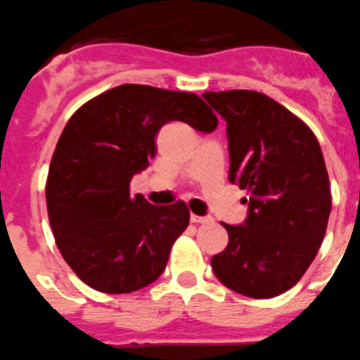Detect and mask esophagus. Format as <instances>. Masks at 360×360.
I'll return each instance as SVG.
<instances>
[{"instance_id":"34e87169","label":"esophagus","mask_w":360,"mask_h":360,"mask_svg":"<svg viewBox=\"0 0 360 360\" xmlns=\"http://www.w3.org/2000/svg\"><path fill=\"white\" fill-rule=\"evenodd\" d=\"M190 220H192L193 224H206V222H212V217H200V215H195V213H192L190 215Z\"/></svg>"}]
</instances>
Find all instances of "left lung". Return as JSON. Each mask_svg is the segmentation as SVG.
Listing matches in <instances>:
<instances>
[{
  "label": "left lung",
  "mask_w": 360,
  "mask_h": 360,
  "mask_svg": "<svg viewBox=\"0 0 360 360\" xmlns=\"http://www.w3.org/2000/svg\"><path fill=\"white\" fill-rule=\"evenodd\" d=\"M228 124L229 181L248 190V219L212 257L219 281L249 297H274L301 280L328 226L332 195L316 134L271 96L206 91Z\"/></svg>",
  "instance_id": "1"
}]
</instances>
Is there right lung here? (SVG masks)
<instances>
[{"label": "right lung", "mask_w": 360, "mask_h": 360, "mask_svg": "<svg viewBox=\"0 0 360 360\" xmlns=\"http://www.w3.org/2000/svg\"><path fill=\"white\" fill-rule=\"evenodd\" d=\"M168 122L206 132L219 125L195 93L124 84L80 105L57 141L48 219L63 258L91 289L127 294L156 281L188 228L183 200L152 206L129 193L132 176L156 156L154 140Z\"/></svg>", "instance_id": "1"}]
</instances>
